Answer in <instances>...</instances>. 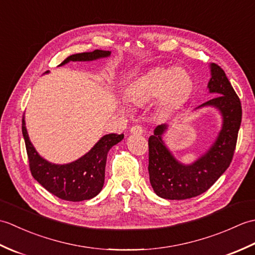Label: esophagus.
Returning <instances> with one entry per match:
<instances>
[{
	"label": "esophagus",
	"mask_w": 255,
	"mask_h": 255,
	"mask_svg": "<svg viewBox=\"0 0 255 255\" xmlns=\"http://www.w3.org/2000/svg\"><path fill=\"white\" fill-rule=\"evenodd\" d=\"M130 132L133 134H141L143 132V129L141 126H139V125H136V126H132L130 128Z\"/></svg>",
	"instance_id": "esophagus-1"
}]
</instances>
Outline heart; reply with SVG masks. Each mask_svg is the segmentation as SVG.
I'll return each instance as SVG.
<instances>
[{
	"label": "heart",
	"mask_w": 255,
	"mask_h": 255,
	"mask_svg": "<svg viewBox=\"0 0 255 255\" xmlns=\"http://www.w3.org/2000/svg\"><path fill=\"white\" fill-rule=\"evenodd\" d=\"M193 90V81L185 70L155 68L134 79L127 86V99L142 104L161 93L160 103L164 110H171L185 101Z\"/></svg>",
	"instance_id": "heart-1"
}]
</instances>
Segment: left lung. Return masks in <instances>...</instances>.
<instances>
[{"label":"left lung","mask_w":255,"mask_h":255,"mask_svg":"<svg viewBox=\"0 0 255 255\" xmlns=\"http://www.w3.org/2000/svg\"><path fill=\"white\" fill-rule=\"evenodd\" d=\"M208 89L214 99L202 106L213 105L223 114L224 126L213 147L192 165H183L166 149L161 134L165 125L156 126L148 140L149 176L154 193L165 199H187L205 193L224 174L234 158L239 133L242 107L239 96L218 64H211Z\"/></svg>","instance_id":"8db88e82"}]
</instances>
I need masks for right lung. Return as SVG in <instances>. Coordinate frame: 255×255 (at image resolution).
Segmentation results:
<instances>
[{"mask_svg":"<svg viewBox=\"0 0 255 255\" xmlns=\"http://www.w3.org/2000/svg\"><path fill=\"white\" fill-rule=\"evenodd\" d=\"M111 51L96 49L93 52L77 53L68 57L59 66L69 61H90L97 58L108 57ZM21 131L25 140L29 170L35 180L55 196L69 200L81 202L91 199L99 194L105 180V165L107 152L114 144L122 141L124 133L105 134L90 152L75 162L64 165L49 163L36 152L27 133L24 118L21 121Z\"/></svg>","mask_w":255,"mask_h":255,"instance_id":"1","label":"right lung"}]
</instances>
